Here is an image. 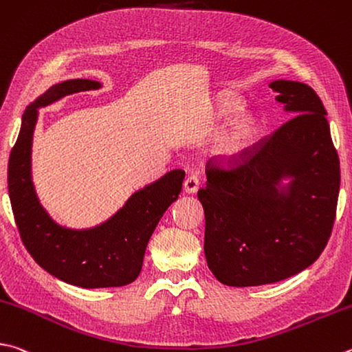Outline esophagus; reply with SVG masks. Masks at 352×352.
Returning <instances> with one entry per match:
<instances>
[{"instance_id":"34e87169","label":"esophagus","mask_w":352,"mask_h":352,"mask_svg":"<svg viewBox=\"0 0 352 352\" xmlns=\"http://www.w3.org/2000/svg\"><path fill=\"white\" fill-rule=\"evenodd\" d=\"M184 192L186 194H195L198 190V177L197 175H189L186 180H184Z\"/></svg>"}]
</instances>
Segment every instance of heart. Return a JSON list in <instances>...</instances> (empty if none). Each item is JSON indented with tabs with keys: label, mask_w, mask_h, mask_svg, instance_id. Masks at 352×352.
I'll list each match as a JSON object with an SVG mask.
<instances>
[{
	"label": "heart",
	"mask_w": 352,
	"mask_h": 352,
	"mask_svg": "<svg viewBox=\"0 0 352 352\" xmlns=\"http://www.w3.org/2000/svg\"><path fill=\"white\" fill-rule=\"evenodd\" d=\"M245 101L237 94L220 92L214 103L215 117L225 118L239 112ZM261 118L255 112H240L234 115L219 135L214 140V151L220 157L234 160L241 157L251 148L261 132Z\"/></svg>",
	"instance_id": "1"
}]
</instances>
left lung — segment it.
Here are the masks:
<instances>
[{
	"mask_svg": "<svg viewBox=\"0 0 352 352\" xmlns=\"http://www.w3.org/2000/svg\"><path fill=\"white\" fill-rule=\"evenodd\" d=\"M270 86L296 117L234 168L208 162L206 188L197 194L208 266L228 286L276 283L302 272L323 252L336 220L340 162L322 100L300 81Z\"/></svg>",
	"mask_w": 352,
	"mask_h": 352,
	"instance_id": "1",
	"label": "left lung"
}]
</instances>
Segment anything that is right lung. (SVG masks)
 Listing matches in <instances>:
<instances>
[{"label": "right lung", "instance_id": "1", "mask_svg": "<svg viewBox=\"0 0 352 352\" xmlns=\"http://www.w3.org/2000/svg\"><path fill=\"white\" fill-rule=\"evenodd\" d=\"M100 87L101 82L94 80H67L49 87L25 107L8 168L12 210L25 249L54 277L91 289L124 286L138 277L151 235L182 192L184 180V170L168 172L132 194L117 214L95 228L70 229L52 220L32 182V138L38 109L66 95Z\"/></svg>", "mask_w": 352, "mask_h": 352}]
</instances>
